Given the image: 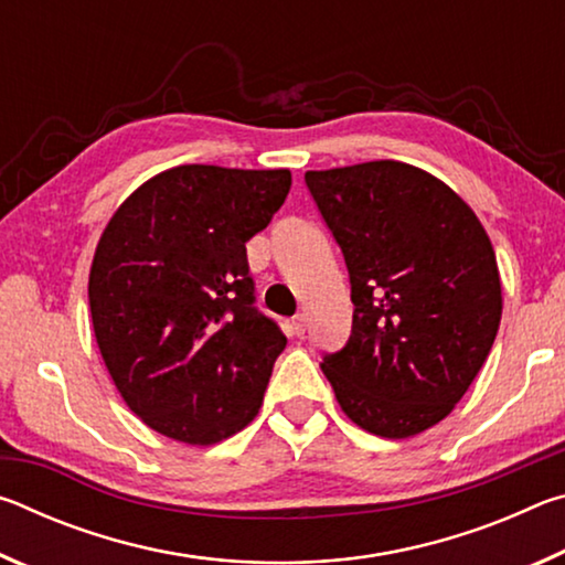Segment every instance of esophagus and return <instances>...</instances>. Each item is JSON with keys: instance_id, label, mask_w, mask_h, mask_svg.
<instances>
[{"instance_id": "obj_1", "label": "esophagus", "mask_w": 565, "mask_h": 565, "mask_svg": "<svg viewBox=\"0 0 565 565\" xmlns=\"http://www.w3.org/2000/svg\"><path fill=\"white\" fill-rule=\"evenodd\" d=\"M289 331L294 333V337H303V331H306V317H303V313H296V317L289 321Z\"/></svg>"}]
</instances>
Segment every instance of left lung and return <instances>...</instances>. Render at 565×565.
I'll list each match as a JSON object with an SVG mask.
<instances>
[{"label": "left lung", "instance_id": "obj_1", "mask_svg": "<svg viewBox=\"0 0 565 565\" xmlns=\"http://www.w3.org/2000/svg\"><path fill=\"white\" fill-rule=\"evenodd\" d=\"M349 269L347 347L321 371L353 424L408 438L451 414L493 347L501 279L491 238L461 196L381 159L306 171Z\"/></svg>", "mask_w": 565, "mask_h": 565}]
</instances>
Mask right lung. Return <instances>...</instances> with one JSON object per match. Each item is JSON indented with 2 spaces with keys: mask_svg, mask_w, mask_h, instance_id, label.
<instances>
[{
  "mask_svg": "<svg viewBox=\"0 0 565 565\" xmlns=\"http://www.w3.org/2000/svg\"><path fill=\"white\" fill-rule=\"evenodd\" d=\"M289 169L161 171L104 228L89 274L94 337L149 428L209 446L259 414L279 323L256 309L246 242L269 226Z\"/></svg>",
  "mask_w": 565,
  "mask_h": 565,
  "instance_id": "obj_1",
  "label": "right lung"
}]
</instances>
